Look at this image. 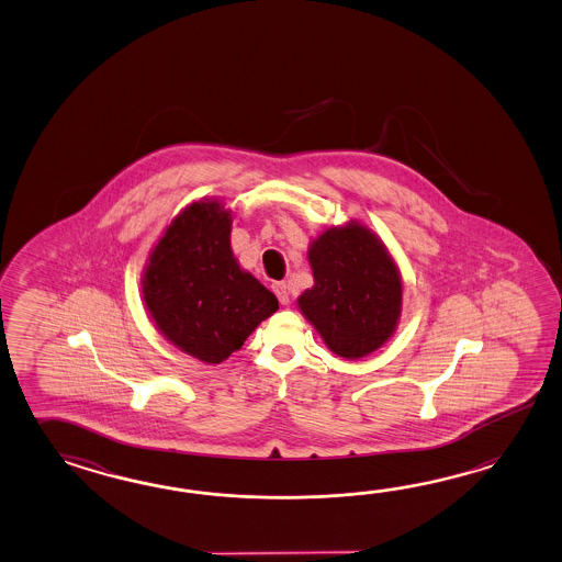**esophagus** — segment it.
Listing matches in <instances>:
<instances>
[{"instance_id": "1", "label": "esophagus", "mask_w": 562, "mask_h": 562, "mask_svg": "<svg viewBox=\"0 0 562 562\" xmlns=\"http://www.w3.org/2000/svg\"><path fill=\"white\" fill-rule=\"evenodd\" d=\"M272 290H274L276 296L280 300V304H284V306H286L288 302H290L286 282H274V284H272Z\"/></svg>"}]
</instances>
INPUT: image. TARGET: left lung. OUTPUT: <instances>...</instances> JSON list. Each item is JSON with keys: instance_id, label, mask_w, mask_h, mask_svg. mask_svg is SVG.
Wrapping results in <instances>:
<instances>
[{"instance_id": "obj_1", "label": "left lung", "mask_w": 562, "mask_h": 562, "mask_svg": "<svg viewBox=\"0 0 562 562\" xmlns=\"http://www.w3.org/2000/svg\"><path fill=\"white\" fill-rule=\"evenodd\" d=\"M314 286L299 308L347 361L381 349L400 325L403 284L385 244L367 225L328 227L308 248Z\"/></svg>"}]
</instances>
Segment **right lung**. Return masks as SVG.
I'll use <instances>...</instances> for the list:
<instances>
[{"instance_id":"add662e5","label":"right lung","mask_w":562,"mask_h":562,"mask_svg":"<svg viewBox=\"0 0 562 562\" xmlns=\"http://www.w3.org/2000/svg\"><path fill=\"white\" fill-rule=\"evenodd\" d=\"M229 234L232 212L222 201H193L167 225L140 278L162 337L207 364L241 349L278 311L274 294L239 268Z\"/></svg>"}]
</instances>
